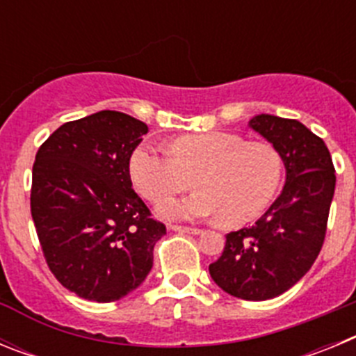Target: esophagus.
<instances>
[{
	"label": "esophagus",
	"instance_id": "obj_1",
	"mask_svg": "<svg viewBox=\"0 0 356 356\" xmlns=\"http://www.w3.org/2000/svg\"><path fill=\"white\" fill-rule=\"evenodd\" d=\"M171 229L172 232H178V234H188V235H200L201 234L200 228H188V226L172 225Z\"/></svg>",
	"mask_w": 356,
	"mask_h": 356
}]
</instances>
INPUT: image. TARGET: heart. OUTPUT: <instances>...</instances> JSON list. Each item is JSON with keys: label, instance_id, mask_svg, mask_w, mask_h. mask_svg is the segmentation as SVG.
<instances>
[{"label": "heart", "instance_id": "obj_1", "mask_svg": "<svg viewBox=\"0 0 356 356\" xmlns=\"http://www.w3.org/2000/svg\"><path fill=\"white\" fill-rule=\"evenodd\" d=\"M169 152L140 144L130 156L131 181L153 203L187 191L194 178L200 191L159 207L165 219L221 216L228 226L244 225L267 209L282 181V159L271 144L229 131L184 135Z\"/></svg>", "mask_w": 356, "mask_h": 356}]
</instances>
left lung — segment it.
<instances>
[{
	"label": "left lung",
	"instance_id": "8db88e82",
	"mask_svg": "<svg viewBox=\"0 0 356 356\" xmlns=\"http://www.w3.org/2000/svg\"><path fill=\"white\" fill-rule=\"evenodd\" d=\"M250 127L273 144L285 165V187L250 228L229 232L209 266L229 296L271 300L298 284L316 262L335 193V168L325 140L296 119L260 114Z\"/></svg>",
	"mask_w": 356,
	"mask_h": 356
}]
</instances>
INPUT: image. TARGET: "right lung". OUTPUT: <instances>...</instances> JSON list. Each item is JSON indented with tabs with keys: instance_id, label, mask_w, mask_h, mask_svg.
I'll list each match as a JSON object with an SVG mask.
<instances>
[{
	"instance_id": "1",
	"label": "right lung",
	"mask_w": 356,
	"mask_h": 356,
	"mask_svg": "<svg viewBox=\"0 0 356 356\" xmlns=\"http://www.w3.org/2000/svg\"><path fill=\"white\" fill-rule=\"evenodd\" d=\"M146 134L139 119L102 110L62 124L37 151V237L55 278L83 300L110 303L135 291L165 235L131 188L130 156Z\"/></svg>"
}]
</instances>
